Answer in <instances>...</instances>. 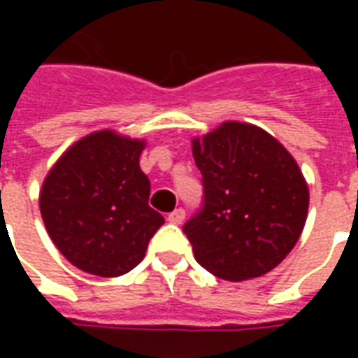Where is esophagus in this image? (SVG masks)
I'll return each instance as SVG.
<instances>
[{"label": "esophagus", "instance_id": "1", "mask_svg": "<svg viewBox=\"0 0 358 358\" xmlns=\"http://www.w3.org/2000/svg\"><path fill=\"white\" fill-rule=\"evenodd\" d=\"M184 218H186L184 209H176V210H172L171 215H169V222H172V224H182V222H184Z\"/></svg>", "mask_w": 358, "mask_h": 358}]
</instances>
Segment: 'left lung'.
Listing matches in <instances>:
<instances>
[{"label": "left lung", "instance_id": "8db88e82", "mask_svg": "<svg viewBox=\"0 0 358 358\" xmlns=\"http://www.w3.org/2000/svg\"><path fill=\"white\" fill-rule=\"evenodd\" d=\"M203 205L184 224L195 261L210 274L259 278L295 248L308 187L289 151L263 128L222 122L192 141Z\"/></svg>", "mask_w": 358, "mask_h": 358}]
</instances>
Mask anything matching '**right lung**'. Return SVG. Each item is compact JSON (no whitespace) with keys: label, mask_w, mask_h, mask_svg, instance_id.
I'll return each instance as SVG.
<instances>
[{"label":"right lung","mask_w":358,"mask_h":358,"mask_svg":"<svg viewBox=\"0 0 358 358\" xmlns=\"http://www.w3.org/2000/svg\"><path fill=\"white\" fill-rule=\"evenodd\" d=\"M143 140L99 130L66 149L40 192L43 224L69 263L101 278L122 276L145 257L164 218L148 205Z\"/></svg>","instance_id":"add662e5"}]
</instances>
